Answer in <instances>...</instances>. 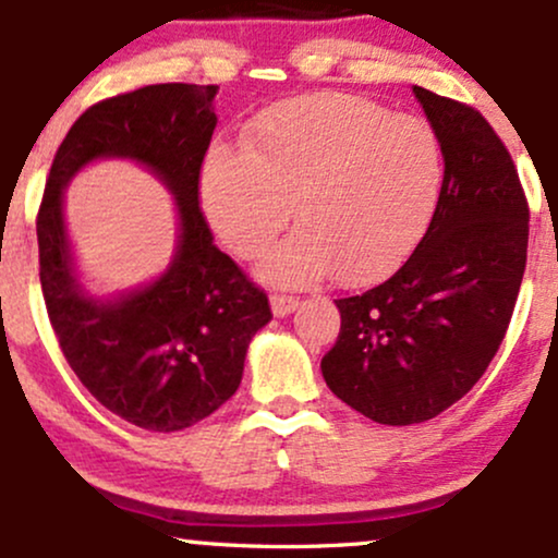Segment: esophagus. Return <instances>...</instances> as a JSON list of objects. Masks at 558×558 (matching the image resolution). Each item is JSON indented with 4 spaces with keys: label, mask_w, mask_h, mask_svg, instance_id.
<instances>
[{
    "label": "esophagus",
    "mask_w": 558,
    "mask_h": 558,
    "mask_svg": "<svg viewBox=\"0 0 558 558\" xmlns=\"http://www.w3.org/2000/svg\"><path fill=\"white\" fill-rule=\"evenodd\" d=\"M270 304H272V315L275 317H286V315H291L293 310H296L299 299L296 296H286V293H272Z\"/></svg>",
    "instance_id": "esophagus-1"
}]
</instances>
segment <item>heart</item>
<instances>
[{"label":"heart","instance_id":"1","mask_svg":"<svg viewBox=\"0 0 558 558\" xmlns=\"http://www.w3.org/2000/svg\"><path fill=\"white\" fill-rule=\"evenodd\" d=\"M444 183L435 131L412 114L345 94L275 105L243 151L215 149L202 207L241 259H257L291 220L299 230L262 275L296 286L323 278L362 286L393 270L425 233Z\"/></svg>","mask_w":558,"mask_h":558}]
</instances>
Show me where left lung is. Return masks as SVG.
<instances>
[{
	"label": "left lung",
	"mask_w": 558,
	"mask_h": 558,
	"mask_svg": "<svg viewBox=\"0 0 558 558\" xmlns=\"http://www.w3.org/2000/svg\"><path fill=\"white\" fill-rule=\"evenodd\" d=\"M444 151L430 226L386 283L336 299L328 388L380 425L446 412L501 345L527 265L530 207L514 159L475 107L414 86Z\"/></svg>",
	"instance_id": "8db88e82"
}]
</instances>
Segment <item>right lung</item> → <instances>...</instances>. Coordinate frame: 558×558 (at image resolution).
I'll return each mask as SVG.
<instances>
[{
  "mask_svg": "<svg viewBox=\"0 0 558 558\" xmlns=\"http://www.w3.org/2000/svg\"><path fill=\"white\" fill-rule=\"evenodd\" d=\"M215 94L159 83L96 101L62 138L36 215L38 278L62 354L101 407L151 433L185 430L217 412L241 386L248 341L272 319L267 293L215 246L198 207ZM101 156L155 169L182 217L169 272L110 302L80 291L61 220V189Z\"/></svg>",
  "mask_w": 558,
  "mask_h": 558,
  "instance_id": "1",
  "label": "right lung"
}]
</instances>
